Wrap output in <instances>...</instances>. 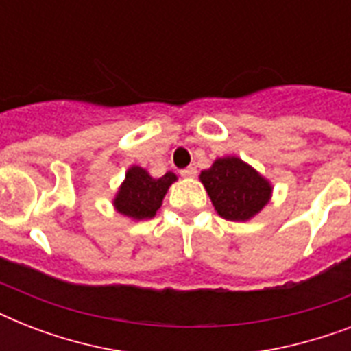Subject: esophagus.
Wrapping results in <instances>:
<instances>
[{
	"mask_svg": "<svg viewBox=\"0 0 351 351\" xmlns=\"http://www.w3.org/2000/svg\"><path fill=\"white\" fill-rule=\"evenodd\" d=\"M180 175L184 176V178H193V176L197 175V169H195V167H186V169L180 171Z\"/></svg>",
	"mask_w": 351,
	"mask_h": 351,
	"instance_id": "1",
	"label": "esophagus"
}]
</instances>
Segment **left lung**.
Instances as JSON below:
<instances>
[{"label": "left lung", "mask_w": 351, "mask_h": 351, "mask_svg": "<svg viewBox=\"0 0 351 351\" xmlns=\"http://www.w3.org/2000/svg\"><path fill=\"white\" fill-rule=\"evenodd\" d=\"M215 211L231 222L253 219L269 202L273 187L256 169L239 156L217 158L209 169L200 173Z\"/></svg>", "instance_id": "1"}]
</instances>
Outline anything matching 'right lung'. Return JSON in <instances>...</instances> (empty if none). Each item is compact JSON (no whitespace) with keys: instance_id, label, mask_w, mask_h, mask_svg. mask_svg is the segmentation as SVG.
<instances>
[{"instance_id":"add662e5","label":"right lung","mask_w":351,"mask_h":351,"mask_svg":"<svg viewBox=\"0 0 351 351\" xmlns=\"http://www.w3.org/2000/svg\"><path fill=\"white\" fill-rule=\"evenodd\" d=\"M173 182H176V175L171 171L153 178L143 167L132 165L127 169L125 180L121 182L112 204L118 213L132 220L153 219Z\"/></svg>"}]
</instances>
